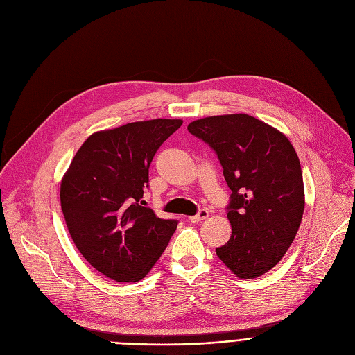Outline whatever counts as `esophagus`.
<instances>
[{
  "label": "esophagus",
  "instance_id": "obj_1",
  "mask_svg": "<svg viewBox=\"0 0 355 355\" xmlns=\"http://www.w3.org/2000/svg\"><path fill=\"white\" fill-rule=\"evenodd\" d=\"M208 216H209L208 209H200L196 215L189 216V221H191V223H200V221H204V219H207Z\"/></svg>",
  "mask_w": 355,
  "mask_h": 355
}]
</instances>
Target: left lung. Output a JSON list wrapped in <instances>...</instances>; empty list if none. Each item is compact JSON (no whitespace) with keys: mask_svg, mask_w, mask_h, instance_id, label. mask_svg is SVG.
<instances>
[{"mask_svg":"<svg viewBox=\"0 0 355 355\" xmlns=\"http://www.w3.org/2000/svg\"><path fill=\"white\" fill-rule=\"evenodd\" d=\"M189 132L218 155L231 189L230 240L216 256L240 279H256L286 254L305 211L300 162L289 139L247 114L200 118Z\"/></svg>","mask_w":355,"mask_h":355,"instance_id":"obj_1","label":"left lung"}]
</instances>
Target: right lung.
<instances>
[{
  "mask_svg": "<svg viewBox=\"0 0 355 355\" xmlns=\"http://www.w3.org/2000/svg\"><path fill=\"white\" fill-rule=\"evenodd\" d=\"M182 120L128 123L83 141L60 182V205L71 237L101 275L139 282L160 259L178 227L144 205L148 167Z\"/></svg>",
  "mask_w": 355,
  "mask_h": 355,
  "instance_id": "1",
  "label": "right lung"
}]
</instances>
